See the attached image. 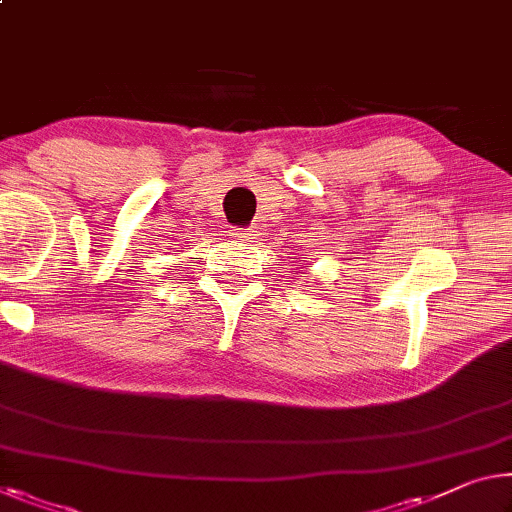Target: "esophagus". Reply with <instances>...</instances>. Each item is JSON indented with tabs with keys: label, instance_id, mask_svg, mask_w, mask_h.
I'll use <instances>...</instances> for the list:
<instances>
[{
	"label": "esophagus",
	"instance_id": "34e87169",
	"mask_svg": "<svg viewBox=\"0 0 512 512\" xmlns=\"http://www.w3.org/2000/svg\"><path fill=\"white\" fill-rule=\"evenodd\" d=\"M237 237L241 241H253V239H257V227H243V230L237 232Z\"/></svg>",
	"mask_w": 512,
	"mask_h": 512
}]
</instances>
